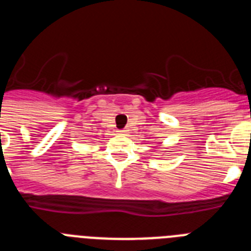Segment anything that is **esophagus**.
<instances>
[{
  "label": "esophagus",
  "instance_id": "34e87169",
  "mask_svg": "<svg viewBox=\"0 0 251 251\" xmlns=\"http://www.w3.org/2000/svg\"><path fill=\"white\" fill-rule=\"evenodd\" d=\"M118 133L121 134V136H124V134H127V130L122 129V130H118Z\"/></svg>",
  "mask_w": 251,
  "mask_h": 251
}]
</instances>
